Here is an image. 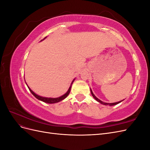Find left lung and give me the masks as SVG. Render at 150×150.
Listing matches in <instances>:
<instances>
[{"label": "left lung", "instance_id": "8db88e82", "mask_svg": "<svg viewBox=\"0 0 150 150\" xmlns=\"http://www.w3.org/2000/svg\"><path fill=\"white\" fill-rule=\"evenodd\" d=\"M91 94H92V96H93V98L96 99V101H98V102H99L100 103H101V104H104V105H108V104H109V105H110V106H114V105H116V104H118V103H121L122 101H119V102H117V103H110V104H109V103H104V102H103V101H101V100H99V99H98V98H97L96 96H94V94H93V93L92 92V91H91Z\"/></svg>", "mask_w": 150, "mask_h": 150}]
</instances>
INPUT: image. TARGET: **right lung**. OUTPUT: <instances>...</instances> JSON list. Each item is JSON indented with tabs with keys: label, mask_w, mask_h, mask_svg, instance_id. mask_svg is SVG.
Returning <instances> with one entry per match:
<instances>
[{
	"label": "right lung",
	"mask_w": 150,
	"mask_h": 150,
	"mask_svg": "<svg viewBox=\"0 0 150 150\" xmlns=\"http://www.w3.org/2000/svg\"><path fill=\"white\" fill-rule=\"evenodd\" d=\"M72 82H73V81H72ZM72 84V83H71V84ZM28 88H29V87H28ZM71 86L69 87V89H68L67 92L65 94H64V95H63V96H61V97H59V98H49L41 97V96H38V95H37L36 94H35V93L33 91H32L29 88V89L30 90V91L31 92V93L33 94L36 98L38 99L39 100H40V101H42L45 102V103H47L52 104V103H58V102H59V101H61L63 100V99H65V98L68 96V94H69V93H70V91H71Z\"/></svg>",
	"instance_id": "right-lung-1"
}]
</instances>
